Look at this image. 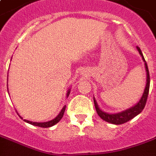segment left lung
Instances as JSON below:
<instances>
[{
	"label": "left lung",
	"mask_w": 156,
	"mask_h": 156,
	"mask_svg": "<svg viewBox=\"0 0 156 156\" xmlns=\"http://www.w3.org/2000/svg\"><path fill=\"white\" fill-rule=\"evenodd\" d=\"M136 50L138 51L139 54L141 55V58H142V60L144 61L145 69H146V72H147V82H146L147 83H146V87H145L144 92L142 94L141 99L139 100V101L136 105H134L133 106L130 107V108H128V109H127L125 110H123L121 112L110 114V113H106L103 111L102 110H101L99 105H97V102L96 101V99H95V97H93L94 104H95V107H96V110H97V114H98V115L103 120L106 121L108 123L116 124V125L123 124V123L131 120L132 119H133L136 115H138L143 110L145 105H146L150 88L149 69H148L147 64L146 62V60H145V58L143 56V55H142V52H141V49L139 48L138 46H136Z\"/></svg>",
	"instance_id": "8db88e82"
}]
</instances>
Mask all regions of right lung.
Masks as SVG:
<instances>
[{
	"mask_svg": "<svg viewBox=\"0 0 156 156\" xmlns=\"http://www.w3.org/2000/svg\"><path fill=\"white\" fill-rule=\"evenodd\" d=\"M70 88L67 91V97L69 96V93H70ZM65 107H66V105H65V106L63 107V109L61 110V111L59 112V114L58 115H57L56 117L55 118V119H51V120L50 121H47V122H42V123H38V122H32V121H29V120H26V119H23V121L24 122H26V123H30V124H32V125L33 126H37V127H41V128H50V127H52V126H54L55 124H56L57 123H59V121L62 119L63 115H64V113H65ZM21 119H23L21 116H20Z\"/></svg>",
	"mask_w": 156,
	"mask_h": 156,
	"instance_id": "add662e5",
	"label": "right lung"
}]
</instances>
